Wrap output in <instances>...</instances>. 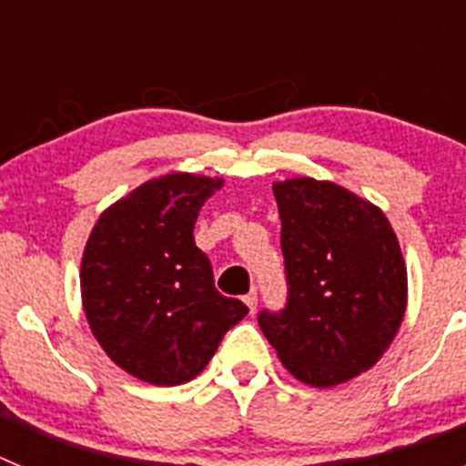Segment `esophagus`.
I'll use <instances>...</instances> for the list:
<instances>
[{"mask_svg": "<svg viewBox=\"0 0 466 466\" xmlns=\"http://www.w3.org/2000/svg\"><path fill=\"white\" fill-rule=\"evenodd\" d=\"M245 303H247V308H249V310H257V303H258V296H257V291H249V294L245 296Z\"/></svg>", "mask_w": 466, "mask_h": 466, "instance_id": "obj_1", "label": "esophagus"}]
</instances>
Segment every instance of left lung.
I'll list each match as a JSON object with an SVG mask.
<instances>
[{
    "label": "left lung",
    "mask_w": 466,
    "mask_h": 466,
    "mask_svg": "<svg viewBox=\"0 0 466 466\" xmlns=\"http://www.w3.org/2000/svg\"><path fill=\"white\" fill-rule=\"evenodd\" d=\"M282 219L287 303L258 312L287 371L333 387L369 371L401 327L406 263L385 214L310 177L273 187Z\"/></svg>",
    "instance_id": "left-lung-1"
}]
</instances>
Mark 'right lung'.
<instances>
[{"label": "right lung", "mask_w": 466, "mask_h": 466, "mask_svg": "<svg viewBox=\"0 0 466 466\" xmlns=\"http://www.w3.org/2000/svg\"><path fill=\"white\" fill-rule=\"evenodd\" d=\"M221 179L172 172L102 212L81 258L90 331L123 371L158 387L203 371L249 308L221 296L196 247L198 212Z\"/></svg>", "instance_id": "1"}]
</instances>
